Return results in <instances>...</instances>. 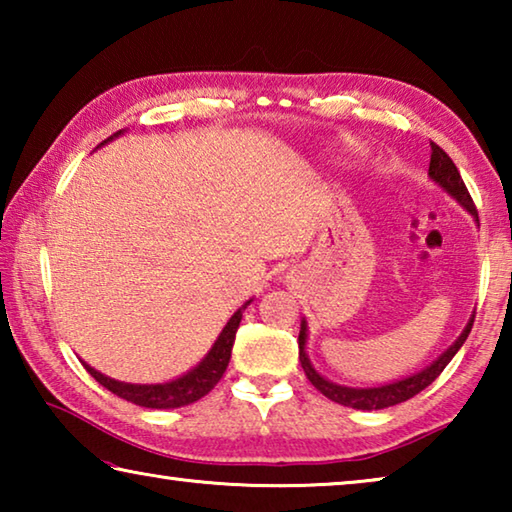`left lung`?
<instances>
[{
	"mask_svg": "<svg viewBox=\"0 0 512 512\" xmlns=\"http://www.w3.org/2000/svg\"><path fill=\"white\" fill-rule=\"evenodd\" d=\"M429 176L436 180V183L447 189V194H452L458 203H461L467 212H470L476 221H479V212H476V205L472 201L470 192H467V187L463 183L461 173H458L456 164L452 162V158L440 149L436 142H431V162H429ZM474 325V316L467 327L463 329V334L458 336L456 343L449 348L447 352L440 354V357L427 366L420 372H415V375L400 379V381H393V384H386V386H377V388H348V386H339V384H332V381H327L325 377H320L318 372L311 366L307 354H305V341H307V325L305 320H302L300 325V334H298V345H300V363H302V370H305L307 379L314 384L320 393L329 400L336 402V404H343V406H350V409H361V411H377V409H388V406H395L400 402L411 400V397L418 395L420 391H424L431 381H436V377L440 372L445 370V366L449 361L454 359V354L461 350V345L465 343L467 334H470V329Z\"/></svg>",
	"mask_w": 512,
	"mask_h": 512,
	"instance_id": "8db88e82",
	"label": "left lung"
}]
</instances>
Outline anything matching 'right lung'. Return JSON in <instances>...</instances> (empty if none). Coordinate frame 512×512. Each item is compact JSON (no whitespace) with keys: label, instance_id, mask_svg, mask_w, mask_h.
<instances>
[{"label":"right lung","instance_id":"add662e5","mask_svg":"<svg viewBox=\"0 0 512 512\" xmlns=\"http://www.w3.org/2000/svg\"><path fill=\"white\" fill-rule=\"evenodd\" d=\"M121 135V131H117L112 137ZM101 142V144H103ZM250 305V300L246 302L244 307L235 311V316L228 320V325L223 327V332L219 334V339L212 345V350L207 352V357L198 363L194 370H189L187 375L167 381V384H126V381H117L110 379L101 372L94 370L92 366L83 361V368L90 372V375L99 381L103 388H108L110 393H115L117 397L126 402H133L137 406H146V409H178V406H187L196 400H201L212 388L219 384V379L223 377L225 368L230 363V354H232V343H235V334L237 327L241 323V314L244 309Z\"/></svg>","mask_w":512,"mask_h":512}]
</instances>
